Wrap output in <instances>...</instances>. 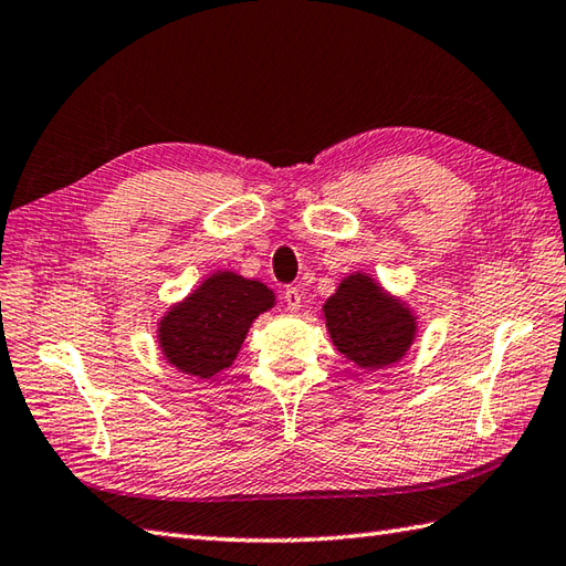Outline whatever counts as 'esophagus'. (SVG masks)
<instances>
[{"mask_svg":"<svg viewBox=\"0 0 566 566\" xmlns=\"http://www.w3.org/2000/svg\"><path fill=\"white\" fill-rule=\"evenodd\" d=\"M284 301H286V308L292 311V313H296V311H301V301H304V292H301L298 286H289L286 292H284Z\"/></svg>","mask_w":566,"mask_h":566,"instance_id":"1","label":"esophagus"}]
</instances>
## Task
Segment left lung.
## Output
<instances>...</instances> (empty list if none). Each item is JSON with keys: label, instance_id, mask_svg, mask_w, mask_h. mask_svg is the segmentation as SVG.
<instances>
[{"label": "left lung", "instance_id": "left-lung-1", "mask_svg": "<svg viewBox=\"0 0 566 566\" xmlns=\"http://www.w3.org/2000/svg\"><path fill=\"white\" fill-rule=\"evenodd\" d=\"M323 321L337 352L364 371L398 364L419 333L412 306L366 272L343 277L323 304Z\"/></svg>", "mask_w": 566, "mask_h": 566}]
</instances>
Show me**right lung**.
Returning a JSON list of instances; mask_svg holds the SVG:
<instances>
[{
	"label": "right lung",
	"instance_id": "right-lung-1",
	"mask_svg": "<svg viewBox=\"0 0 566 566\" xmlns=\"http://www.w3.org/2000/svg\"><path fill=\"white\" fill-rule=\"evenodd\" d=\"M274 304L277 296L265 282L217 270L161 315L156 343L180 374L212 378L229 369L258 315Z\"/></svg>",
	"mask_w": 566,
	"mask_h": 566
}]
</instances>
